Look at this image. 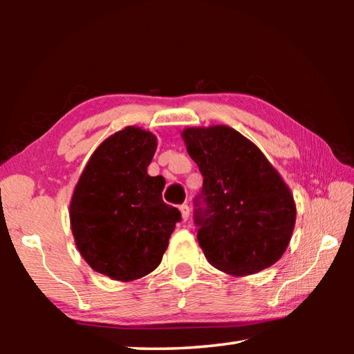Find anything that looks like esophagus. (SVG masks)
Wrapping results in <instances>:
<instances>
[{"label":"esophagus","mask_w":354,"mask_h":354,"mask_svg":"<svg viewBox=\"0 0 354 354\" xmlns=\"http://www.w3.org/2000/svg\"><path fill=\"white\" fill-rule=\"evenodd\" d=\"M179 211H181V215H183V220H184V221L189 218V215H190V207H189L187 205H181V206H179Z\"/></svg>","instance_id":"1"}]
</instances>
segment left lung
I'll return each instance as SVG.
<instances>
[{
	"label": "left lung",
	"instance_id": "obj_1",
	"mask_svg": "<svg viewBox=\"0 0 354 354\" xmlns=\"http://www.w3.org/2000/svg\"><path fill=\"white\" fill-rule=\"evenodd\" d=\"M183 137L203 175L194 221L206 259L236 277L273 266L290 242L297 217L278 171L232 128H189Z\"/></svg>",
	"mask_w": 354,
	"mask_h": 354
}]
</instances>
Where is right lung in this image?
<instances>
[{
    "instance_id": "obj_1",
    "label": "right lung",
    "mask_w": 354,
    "mask_h": 354,
    "mask_svg": "<svg viewBox=\"0 0 354 354\" xmlns=\"http://www.w3.org/2000/svg\"><path fill=\"white\" fill-rule=\"evenodd\" d=\"M156 137L128 127L92 154L70 205L76 247L95 272L133 281L162 261L181 212L162 200L165 179L149 176Z\"/></svg>"
}]
</instances>
